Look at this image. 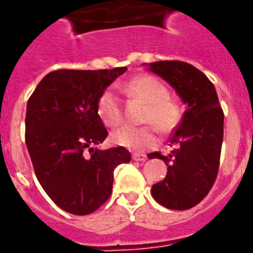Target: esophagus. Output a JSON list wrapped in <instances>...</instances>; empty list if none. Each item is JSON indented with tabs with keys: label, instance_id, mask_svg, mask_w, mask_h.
Listing matches in <instances>:
<instances>
[{
	"label": "esophagus",
	"instance_id": "1",
	"mask_svg": "<svg viewBox=\"0 0 253 253\" xmlns=\"http://www.w3.org/2000/svg\"><path fill=\"white\" fill-rule=\"evenodd\" d=\"M132 159L136 161V162H144V161H146V156L145 154H141V153H133Z\"/></svg>",
	"mask_w": 253,
	"mask_h": 253
}]
</instances>
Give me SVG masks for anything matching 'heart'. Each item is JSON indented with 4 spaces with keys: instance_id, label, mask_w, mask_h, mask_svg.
I'll use <instances>...</instances> for the list:
<instances>
[{
    "instance_id": "heart-1",
    "label": "heart",
    "mask_w": 253,
    "mask_h": 253,
    "mask_svg": "<svg viewBox=\"0 0 253 253\" xmlns=\"http://www.w3.org/2000/svg\"><path fill=\"white\" fill-rule=\"evenodd\" d=\"M125 90L130 96L143 101L145 108L141 113V122L153 123L161 132H169L179 123V104L169 96L167 87L149 74L137 76L128 81ZM97 116L107 127H116L122 121V105L113 88L101 92L97 100ZM112 143L132 150H143L154 145L156 132L150 125L141 127H121L112 133Z\"/></svg>"
}]
</instances>
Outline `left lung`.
I'll return each instance as SVG.
<instances>
[{"label":"left lung","instance_id":"1","mask_svg":"<svg viewBox=\"0 0 253 253\" xmlns=\"http://www.w3.org/2000/svg\"><path fill=\"white\" fill-rule=\"evenodd\" d=\"M175 88L186 105L172 136L169 156L152 153L149 158L163 159L167 175L152 186V195L169 210H189L209 194L218 172L224 137L222 112L215 86L206 74L185 61L162 60L148 64Z\"/></svg>","mask_w":253,"mask_h":253}]
</instances>
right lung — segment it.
<instances>
[{
    "instance_id": "right-lung-1",
    "label": "right lung",
    "mask_w": 253,
    "mask_h": 253,
    "mask_svg": "<svg viewBox=\"0 0 253 253\" xmlns=\"http://www.w3.org/2000/svg\"><path fill=\"white\" fill-rule=\"evenodd\" d=\"M126 71L50 72L27 103L25 144L36 176L55 205L69 213L88 215L103 206L112 194L114 169L131 161L123 146L95 148L108 136L97 116L99 96Z\"/></svg>"
}]
</instances>
